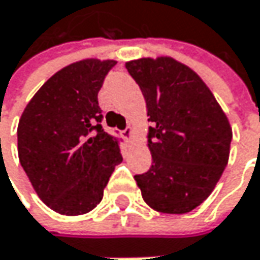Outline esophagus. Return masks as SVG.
Instances as JSON below:
<instances>
[{
	"mask_svg": "<svg viewBox=\"0 0 260 260\" xmlns=\"http://www.w3.org/2000/svg\"><path fill=\"white\" fill-rule=\"evenodd\" d=\"M122 138L127 139V141H130L133 138V128L132 127H127L125 130H122Z\"/></svg>",
	"mask_w": 260,
	"mask_h": 260,
	"instance_id": "1",
	"label": "esophagus"
}]
</instances>
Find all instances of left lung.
Listing matches in <instances>:
<instances>
[{
    "instance_id": "8db88e82",
    "label": "left lung",
    "mask_w": 260,
    "mask_h": 260,
    "mask_svg": "<svg viewBox=\"0 0 260 260\" xmlns=\"http://www.w3.org/2000/svg\"><path fill=\"white\" fill-rule=\"evenodd\" d=\"M146 103L149 171L136 175L146 204L185 214L212 193L231 152L232 127L207 83L171 56L125 62Z\"/></svg>"
}]
</instances>
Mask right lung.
I'll return each mask as SVG.
<instances>
[{
	"label": "right lung",
	"mask_w": 260,
	"mask_h": 260,
	"mask_svg": "<svg viewBox=\"0 0 260 260\" xmlns=\"http://www.w3.org/2000/svg\"><path fill=\"white\" fill-rule=\"evenodd\" d=\"M114 59L73 62L43 83L17 125L19 161L39 198L62 215L94 210L122 161L102 127L97 94Z\"/></svg>",
	"instance_id": "right-lung-1"
}]
</instances>
